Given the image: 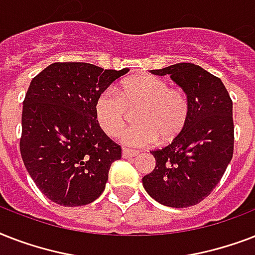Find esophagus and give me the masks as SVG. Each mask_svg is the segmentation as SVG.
<instances>
[{
    "instance_id": "34e87169",
    "label": "esophagus",
    "mask_w": 255,
    "mask_h": 255,
    "mask_svg": "<svg viewBox=\"0 0 255 255\" xmlns=\"http://www.w3.org/2000/svg\"><path fill=\"white\" fill-rule=\"evenodd\" d=\"M136 156H139V152L131 151V149H123L124 159H132V157H136Z\"/></svg>"
}]
</instances>
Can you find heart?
<instances>
[{
  "label": "heart",
  "mask_w": 255,
  "mask_h": 255,
  "mask_svg": "<svg viewBox=\"0 0 255 255\" xmlns=\"http://www.w3.org/2000/svg\"><path fill=\"white\" fill-rule=\"evenodd\" d=\"M95 116L107 135L118 136L127 126L131 111H136V124L122 135L129 147H148L159 139L167 143L177 139L189 120L188 96L180 88L153 75H136L120 83L119 92L108 87L95 100Z\"/></svg>",
  "instance_id": "obj_1"
}]
</instances>
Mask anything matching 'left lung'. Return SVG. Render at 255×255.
Here are the masks:
<instances>
[{
    "label": "left lung",
    "mask_w": 255,
    "mask_h": 255,
    "mask_svg": "<svg viewBox=\"0 0 255 255\" xmlns=\"http://www.w3.org/2000/svg\"><path fill=\"white\" fill-rule=\"evenodd\" d=\"M155 75H170L190 106L181 135L152 151L156 167L143 177L144 189L170 208L196 205L216 188L233 157V102L221 79L193 63H177Z\"/></svg>",
    "instance_id": "left-lung-1"
}]
</instances>
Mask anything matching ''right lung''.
<instances>
[{
  "label": "right lung",
  "mask_w": 255,
  "mask_h": 255,
  "mask_svg": "<svg viewBox=\"0 0 255 255\" xmlns=\"http://www.w3.org/2000/svg\"><path fill=\"white\" fill-rule=\"evenodd\" d=\"M127 73L57 62L30 83L19 149L30 177L55 204L87 205L103 193L122 148L102 131L94 106L100 92Z\"/></svg>",
  "instance_id": "right-lung-1"
}]
</instances>
